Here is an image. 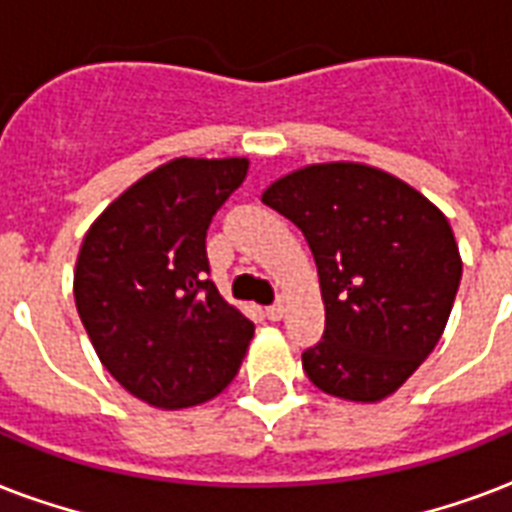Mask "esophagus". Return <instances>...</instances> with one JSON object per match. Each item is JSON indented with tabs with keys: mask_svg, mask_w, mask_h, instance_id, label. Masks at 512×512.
<instances>
[{
	"mask_svg": "<svg viewBox=\"0 0 512 512\" xmlns=\"http://www.w3.org/2000/svg\"><path fill=\"white\" fill-rule=\"evenodd\" d=\"M265 316H268V319H271V321H281V319H284V303L268 305V308H265Z\"/></svg>",
	"mask_w": 512,
	"mask_h": 512,
	"instance_id": "34e87169",
	"label": "esophagus"
}]
</instances>
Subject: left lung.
I'll list each match as a JSON object with an SVG mask.
<instances>
[{
	"instance_id": "obj_1",
	"label": "left lung",
	"mask_w": 512,
	"mask_h": 512,
	"mask_svg": "<svg viewBox=\"0 0 512 512\" xmlns=\"http://www.w3.org/2000/svg\"><path fill=\"white\" fill-rule=\"evenodd\" d=\"M263 204L303 231L319 268L324 337L303 353L329 396L396 393L444 335L462 279L452 225L404 180L353 162L284 175Z\"/></svg>"
}]
</instances>
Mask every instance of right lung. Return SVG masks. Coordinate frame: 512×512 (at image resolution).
<instances>
[{
    "label": "right lung",
    "mask_w": 512,
    "mask_h": 512,
    "mask_svg": "<svg viewBox=\"0 0 512 512\" xmlns=\"http://www.w3.org/2000/svg\"><path fill=\"white\" fill-rule=\"evenodd\" d=\"M247 170V159H172L111 201L82 241L79 319L111 377L156 409L223 393L255 335L207 279V228Z\"/></svg>",
    "instance_id": "right-lung-1"
}]
</instances>
